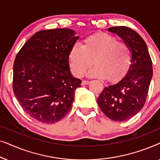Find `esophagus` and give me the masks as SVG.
Here are the masks:
<instances>
[{
	"mask_svg": "<svg viewBox=\"0 0 160 160\" xmlns=\"http://www.w3.org/2000/svg\"><path fill=\"white\" fill-rule=\"evenodd\" d=\"M89 84V81H86V80H83L82 82V85H87Z\"/></svg>",
	"mask_w": 160,
	"mask_h": 160,
	"instance_id": "34e87169",
	"label": "esophagus"
}]
</instances>
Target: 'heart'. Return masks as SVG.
<instances>
[{
	"mask_svg": "<svg viewBox=\"0 0 160 160\" xmlns=\"http://www.w3.org/2000/svg\"><path fill=\"white\" fill-rule=\"evenodd\" d=\"M87 76L90 78H105L117 81L128 72L132 60L130 48L125 43L119 42L116 37L100 32L87 37L82 46L76 43L69 53L72 73L81 77L89 67Z\"/></svg>",
	"mask_w": 160,
	"mask_h": 160,
	"instance_id": "b5f03b06",
	"label": "heart"
}]
</instances>
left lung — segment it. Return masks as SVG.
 I'll return each mask as SVG.
<instances>
[{
  "label": "left lung",
  "mask_w": 160,
  "mask_h": 160,
  "mask_svg": "<svg viewBox=\"0 0 160 160\" xmlns=\"http://www.w3.org/2000/svg\"><path fill=\"white\" fill-rule=\"evenodd\" d=\"M130 48L132 60L126 75L105 87L98 98L104 114L113 121L124 122L143 108L153 76L152 62L146 43L138 33L124 26L108 28Z\"/></svg>",
  "instance_id": "8db88e82"
}]
</instances>
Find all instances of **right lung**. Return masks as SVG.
Instances as JSON below:
<instances>
[{
  "instance_id": "1",
  "label": "right lung",
  "mask_w": 160,
  "mask_h": 160,
  "mask_svg": "<svg viewBox=\"0 0 160 160\" xmlns=\"http://www.w3.org/2000/svg\"><path fill=\"white\" fill-rule=\"evenodd\" d=\"M76 32L68 28L35 33L17 54L13 89L23 110L37 121L54 123L72 108L75 90L82 81L73 77L69 53Z\"/></svg>"
}]
</instances>
